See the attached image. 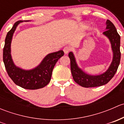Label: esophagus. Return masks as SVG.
<instances>
[{
    "mask_svg": "<svg viewBox=\"0 0 124 124\" xmlns=\"http://www.w3.org/2000/svg\"><path fill=\"white\" fill-rule=\"evenodd\" d=\"M70 50H71V48H70V47H68V46H66V47H65L64 48H63V52H64V53L65 54H68V52H69Z\"/></svg>",
    "mask_w": 124,
    "mask_h": 124,
    "instance_id": "34e87169",
    "label": "esophagus"
}]
</instances>
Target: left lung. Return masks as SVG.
Instances as JSON below:
<instances>
[{"label": "left lung", "instance_id": "8db88e82", "mask_svg": "<svg viewBox=\"0 0 124 124\" xmlns=\"http://www.w3.org/2000/svg\"><path fill=\"white\" fill-rule=\"evenodd\" d=\"M106 31L102 33L109 39L113 52V59L108 69L99 75H89L83 71L77 65L74 53L68 54L71 61V71L73 79L78 85L84 87H97L107 84L114 76L117 71L121 60L120 36L115 26L110 20L106 22Z\"/></svg>", "mask_w": 124, "mask_h": 124}]
</instances>
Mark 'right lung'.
Instances as JSON below:
<instances>
[{"label": "right lung", "instance_id": "1", "mask_svg": "<svg viewBox=\"0 0 124 124\" xmlns=\"http://www.w3.org/2000/svg\"><path fill=\"white\" fill-rule=\"evenodd\" d=\"M30 20H20L14 23L8 32L5 41L3 51V60L8 76L14 83L26 89L42 88L49 83L52 71L56 62L64 54L62 50L49 53L45 56L41 63L31 70H24L14 64L11 53V45L14 33L20 23Z\"/></svg>", "mask_w": 124, "mask_h": 124}]
</instances>
